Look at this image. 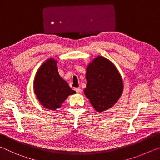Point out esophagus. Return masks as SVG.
I'll use <instances>...</instances> for the list:
<instances>
[{"instance_id": "esophagus-1", "label": "esophagus", "mask_w": 160, "mask_h": 160, "mask_svg": "<svg viewBox=\"0 0 160 160\" xmlns=\"http://www.w3.org/2000/svg\"><path fill=\"white\" fill-rule=\"evenodd\" d=\"M74 90L77 93H80L81 92V88H74Z\"/></svg>"}]
</instances>
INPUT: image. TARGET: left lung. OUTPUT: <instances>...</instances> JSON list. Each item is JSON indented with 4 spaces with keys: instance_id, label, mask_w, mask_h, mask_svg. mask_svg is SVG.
Here are the masks:
<instances>
[{
    "instance_id": "obj_1",
    "label": "left lung",
    "mask_w": 160,
    "mask_h": 160,
    "mask_svg": "<svg viewBox=\"0 0 160 160\" xmlns=\"http://www.w3.org/2000/svg\"><path fill=\"white\" fill-rule=\"evenodd\" d=\"M87 98L97 112H102L114 105L123 92V80L116 66L107 58L97 56L86 70Z\"/></svg>"
}]
</instances>
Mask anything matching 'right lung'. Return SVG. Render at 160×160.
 I'll return each instance as SVG.
<instances>
[{"instance_id":"1","label":"right lung","mask_w":160,"mask_h":160,"mask_svg":"<svg viewBox=\"0 0 160 160\" xmlns=\"http://www.w3.org/2000/svg\"><path fill=\"white\" fill-rule=\"evenodd\" d=\"M34 90L42 106L50 110L59 109L68 97L75 93L58 74L57 61L51 58L37 70Z\"/></svg>"}]
</instances>
